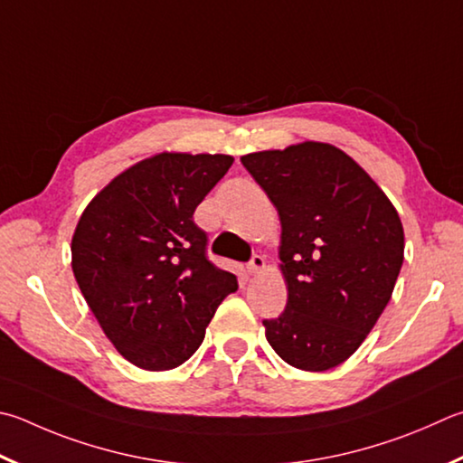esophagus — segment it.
I'll use <instances>...</instances> for the list:
<instances>
[{
	"label": "esophagus",
	"mask_w": 463,
	"mask_h": 463,
	"mask_svg": "<svg viewBox=\"0 0 463 463\" xmlns=\"http://www.w3.org/2000/svg\"><path fill=\"white\" fill-rule=\"evenodd\" d=\"M263 267H265V259L260 257V255H253V257H250L249 263H247V271L255 275V273H259Z\"/></svg>",
	"instance_id": "esophagus-1"
}]
</instances>
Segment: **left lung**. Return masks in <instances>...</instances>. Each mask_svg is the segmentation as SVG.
I'll use <instances>...</instances> for the list:
<instances>
[{"mask_svg":"<svg viewBox=\"0 0 463 463\" xmlns=\"http://www.w3.org/2000/svg\"><path fill=\"white\" fill-rule=\"evenodd\" d=\"M281 221L283 314L263 319L285 363L322 373L358 350L389 304L405 234L397 210L354 159L330 144L241 157Z\"/></svg>","mask_w":463,"mask_h":463,"instance_id":"left-lung-1","label":"left lung"}]
</instances>
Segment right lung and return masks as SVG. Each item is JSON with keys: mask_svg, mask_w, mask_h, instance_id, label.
Listing matches in <instances>:
<instances>
[{"mask_svg": "<svg viewBox=\"0 0 463 463\" xmlns=\"http://www.w3.org/2000/svg\"><path fill=\"white\" fill-rule=\"evenodd\" d=\"M231 156L159 154L90 200L72 237V271L121 354L170 371L194 354L237 277L206 255L194 210L229 172Z\"/></svg>", "mask_w": 463, "mask_h": 463, "instance_id": "add662e5", "label": "right lung"}]
</instances>
